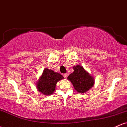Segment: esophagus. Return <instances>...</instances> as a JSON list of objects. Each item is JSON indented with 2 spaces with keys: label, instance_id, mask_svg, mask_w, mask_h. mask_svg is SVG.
Returning <instances> with one entry per match:
<instances>
[{
  "label": "esophagus",
  "instance_id": "obj_1",
  "mask_svg": "<svg viewBox=\"0 0 127 127\" xmlns=\"http://www.w3.org/2000/svg\"><path fill=\"white\" fill-rule=\"evenodd\" d=\"M63 76H64V78H67L68 76V73H65V74H64Z\"/></svg>",
  "mask_w": 127,
  "mask_h": 127
}]
</instances>
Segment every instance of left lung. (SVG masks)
I'll list each match as a JSON object with an SVG mask.
<instances>
[{
	"label": "left lung",
	"instance_id": "obj_1",
	"mask_svg": "<svg viewBox=\"0 0 127 127\" xmlns=\"http://www.w3.org/2000/svg\"><path fill=\"white\" fill-rule=\"evenodd\" d=\"M74 72L68 76L74 88L80 93H84L93 87L94 79L81 65L73 67Z\"/></svg>",
	"mask_w": 127,
	"mask_h": 127
}]
</instances>
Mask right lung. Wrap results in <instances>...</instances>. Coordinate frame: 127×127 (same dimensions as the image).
I'll return each mask as SVG.
<instances>
[{
    "mask_svg": "<svg viewBox=\"0 0 127 127\" xmlns=\"http://www.w3.org/2000/svg\"><path fill=\"white\" fill-rule=\"evenodd\" d=\"M64 79L63 76L52 70L45 68L36 84L37 90L45 95H49L54 91L58 81Z\"/></svg>",
    "mask_w": 127,
    "mask_h": 127,
    "instance_id": "1",
    "label": "right lung"
}]
</instances>
